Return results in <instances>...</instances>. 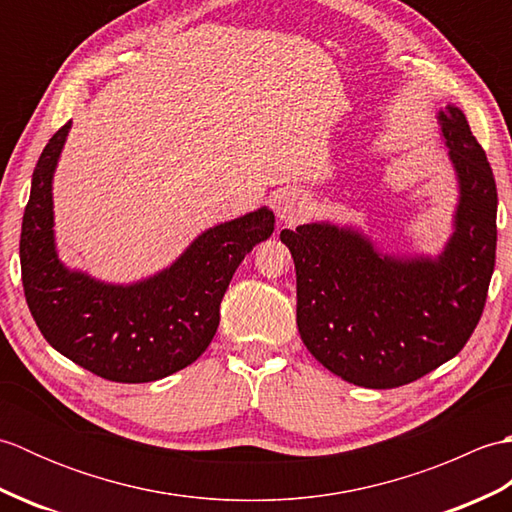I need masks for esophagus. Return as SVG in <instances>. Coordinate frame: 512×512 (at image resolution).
Listing matches in <instances>:
<instances>
[{"mask_svg":"<svg viewBox=\"0 0 512 512\" xmlns=\"http://www.w3.org/2000/svg\"><path fill=\"white\" fill-rule=\"evenodd\" d=\"M275 213L279 222H297L299 217L308 213V195L301 191H284L275 198Z\"/></svg>","mask_w":512,"mask_h":512,"instance_id":"1","label":"esophagus"}]
</instances>
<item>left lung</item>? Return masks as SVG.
I'll return each instance as SVG.
<instances>
[{
  "label": "left lung",
  "instance_id": "obj_1",
  "mask_svg": "<svg viewBox=\"0 0 512 512\" xmlns=\"http://www.w3.org/2000/svg\"><path fill=\"white\" fill-rule=\"evenodd\" d=\"M458 180L453 231L438 255L383 253L358 226L284 228L297 270V328L332 374L391 389L451 361L482 317L495 268L497 187L460 107L438 112Z\"/></svg>",
  "mask_w": 512,
  "mask_h": 512
}]
</instances>
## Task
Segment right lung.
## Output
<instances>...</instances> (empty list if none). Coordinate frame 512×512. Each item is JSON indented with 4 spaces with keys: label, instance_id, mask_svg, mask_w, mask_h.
<instances>
[{
    "label": "right lung",
    "instance_id": "right-lung-1",
    "mask_svg": "<svg viewBox=\"0 0 512 512\" xmlns=\"http://www.w3.org/2000/svg\"><path fill=\"white\" fill-rule=\"evenodd\" d=\"M72 123L54 134L32 173L21 222V281L32 319L54 350L114 383H151L198 358L220 325L237 266L275 231L268 206L206 228L171 266L134 284H107L59 259L52 178Z\"/></svg>",
    "mask_w": 512,
    "mask_h": 512
}]
</instances>
